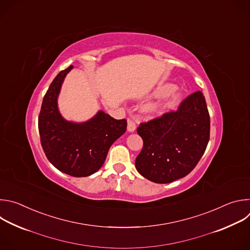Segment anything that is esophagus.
Returning a JSON list of instances; mask_svg holds the SVG:
<instances>
[{
	"instance_id": "esophagus-1",
	"label": "esophagus",
	"mask_w": 250,
	"mask_h": 250,
	"mask_svg": "<svg viewBox=\"0 0 250 250\" xmlns=\"http://www.w3.org/2000/svg\"><path fill=\"white\" fill-rule=\"evenodd\" d=\"M136 128V125L134 124V122L132 120H128L127 121V131L129 132H133Z\"/></svg>"
}]
</instances>
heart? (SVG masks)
<instances>
[{
    "label": "heart",
    "mask_w": 250,
    "mask_h": 250,
    "mask_svg": "<svg viewBox=\"0 0 250 250\" xmlns=\"http://www.w3.org/2000/svg\"><path fill=\"white\" fill-rule=\"evenodd\" d=\"M173 89H174V86L172 84H165L158 87L154 91V96L160 97V96L167 95V93L168 95L160 102L146 105L145 112L148 116L159 117L175 109L181 101V93Z\"/></svg>",
    "instance_id": "heart-1"
}]
</instances>
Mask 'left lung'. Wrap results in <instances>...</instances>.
<instances>
[{"mask_svg":"<svg viewBox=\"0 0 250 250\" xmlns=\"http://www.w3.org/2000/svg\"><path fill=\"white\" fill-rule=\"evenodd\" d=\"M137 133L144 140L135 159L141 176L159 184L185 177L198 164L209 139V115L203 93L190 95L176 112L140 124Z\"/></svg>","mask_w":250,"mask_h":250,"instance_id":"left-lung-1","label":"left lung"}]
</instances>
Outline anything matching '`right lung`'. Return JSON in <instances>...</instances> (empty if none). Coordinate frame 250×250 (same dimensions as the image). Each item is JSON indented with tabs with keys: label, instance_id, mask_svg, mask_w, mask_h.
<instances>
[{
	"label": "right lung",
	"instance_id": "obj_1",
	"mask_svg": "<svg viewBox=\"0 0 250 250\" xmlns=\"http://www.w3.org/2000/svg\"><path fill=\"white\" fill-rule=\"evenodd\" d=\"M71 65L50 84L42 104L39 130L43 151L59 171L73 177H87L104 164L114 142L126 130V120H116L103 111L92 119L75 123L65 120L58 109V96Z\"/></svg>",
	"mask_w": 250,
	"mask_h": 250
}]
</instances>
